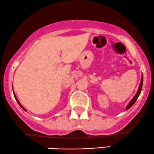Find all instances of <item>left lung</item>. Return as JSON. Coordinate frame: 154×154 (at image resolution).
<instances>
[{
    "mask_svg": "<svg viewBox=\"0 0 154 154\" xmlns=\"http://www.w3.org/2000/svg\"><path fill=\"white\" fill-rule=\"evenodd\" d=\"M143 82V75H142V77H141V80H140V84L139 88H138V91H137V93H136L135 96L133 97V98H132V99L131 100H130V103H128V105L127 106V107H126V109H127V110H128V109H130V108L133 105V104L135 103V101H136V100H137V98H138V97H139V95H140V93H141V91H142Z\"/></svg>",
    "mask_w": 154,
    "mask_h": 154,
    "instance_id": "left-lung-1",
    "label": "left lung"
}]
</instances>
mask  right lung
<instances>
[{
    "label": "right lung",
    "instance_id": "obj_1",
    "mask_svg": "<svg viewBox=\"0 0 154 154\" xmlns=\"http://www.w3.org/2000/svg\"><path fill=\"white\" fill-rule=\"evenodd\" d=\"M14 97H15V99H16V100H17V103H19V106H20L22 108V109H24V111H26V109H24V107H23L22 105H21V103H19V100H18V99H17V97H16V95H15V94H14Z\"/></svg>",
    "mask_w": 154,
    "mask_h": 154
}]
</instances>
